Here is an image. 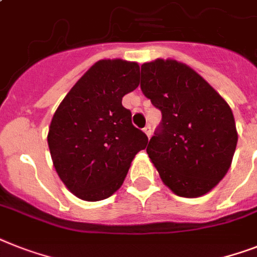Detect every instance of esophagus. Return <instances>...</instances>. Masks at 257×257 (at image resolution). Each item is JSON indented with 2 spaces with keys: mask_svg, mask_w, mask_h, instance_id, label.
I'll return each mask as SVG.
<instances>
[{
  "mask_svg": "<svg viewBox=\"0 0 257 257\" xmlns=\"http://www.w3.org/2000/svg\"><path fill=\"white\" fill-rule=\"evenodd\" d=\"M144 132H145V135H147L148 137H150V136H152V128H150L149 125H147V126L144 128Z\"/></svg>",
  "mask_w": 257,
  "mask_h": 257,
  "instance_id": "1",
  "label": "esophagus"
}]
</instances>
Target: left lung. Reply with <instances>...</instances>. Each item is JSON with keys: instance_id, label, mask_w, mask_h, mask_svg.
Listing matches in <instances>:
<instances>
[{"instance_id": "8db88e82", "label": "left lung", "mask_w": 257, "mask_h": 257, "mask_svg": "<svg viewBox=\"0 0 257 257\" xmlns=\"http://www.w3.org/2000/svg\"><path fill=\"white\" fill-rule=\"evenodd\" d=\"M141 91L162 113L147 153L173 193L204 195L231 166L237 143L226 100L193 68L157 59L141 66Z\"/></svg>"}]
</instances>
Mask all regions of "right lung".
<instances>
[{
	"label": "right lung",
	"instance_id": "right-lung-1",
	"mask_svg": "<svg viewBox=\"0 0 257 257\" xmlns=\"http://www.w3.org/2000/svg\"><path fill=\"white\" fill-rule=\"evenodd\" d=\"M139 64L99 60L70 89L50 124L47 143L62 182L83 201L110 197L131 162L147 148V135L132 124L122 97L139 87Z\"/></svg>",
	"mask_w": 257,
	"mask_h": 257
}]
</instances>
